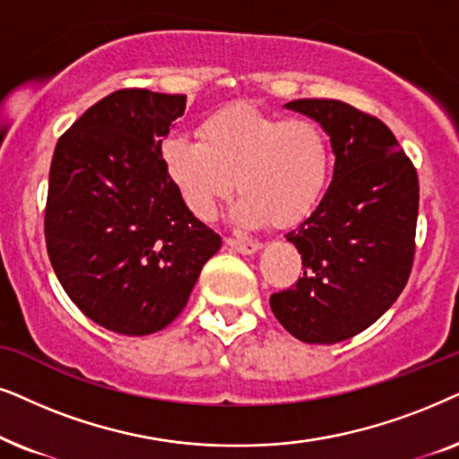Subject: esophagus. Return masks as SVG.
<instances>
[{"instance_id": "esophagus-1", "label": "esophagus", "mask_w": 459, "mask_h": 459, "mask_svg": "<svg viewBox=\"0 0 459 459\" xmlns=\"http://www.w3.org/2000/svg\"><path fill=\"white\" fill-rule=\"evenodd\" d=\"M230 247L235 249V252H239L243 255H249V254H255L258 249L262 247L258 241H246V239H226Z\"/></svg>"}]
</instances>
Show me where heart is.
<instances>
[{"mask_svg":"<svg viewBox=\"0 0 459 459\" xmlns=\"http://www.w3.org/2000/svg\"><path fill=\"white\" fill-rule=\"evenodd\" d=\"M199 143L168 138L161 161L188 210L212 220L237 188V222L293 226L315 212L332 174V144L310 119H279L249 105L199 121Z\"/></svg>","mask_w":459,"mask_h":459,"instance_id":"heart-1","label":"heart"}]
</instances>
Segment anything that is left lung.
<instances>
[{
    "instance_id": "8db88e82",
    "label": "left lung",
    "mask_w": 459,
    "mask_h": 459,
    "mask_svg": "<svg viewBox=\"0 0 459 459\" xmlns=\"http://www.w3.org/2000/svg\"><path fill=\"white\" fill-rule=\"evenodd\" d=\"M285 108L321 124L335 166L316 210L285 235L302 255L304 274L296 287L273 293L271 308L293 338L335 344L380 319L407 285L418 174L377 117L325 98L291 100Z\"/></svg>"
}]
</instances>
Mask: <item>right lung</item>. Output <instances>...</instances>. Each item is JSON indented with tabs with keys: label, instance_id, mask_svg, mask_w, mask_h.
Returning a JSON list of instances; mask_svg holds the SVG:
<instances>
[{
	"label": "right lung",
	"instance_id": "obj_1",
	"mask_svg": "<svg viewBox=\"0 0 459 459\" xmlns=\"http://www.w3.org/2000/svg\"><path fill=\"white\" fill-rule=\"evenodd\" d=\"M185 94L117 90L60 136L50 166L46 247L85 316L124 335L168 327L222 246L193 216L161 161Z\"/></svg>",
	"mask_w": 459,
	"mask_h": 459
}]
</instances>
